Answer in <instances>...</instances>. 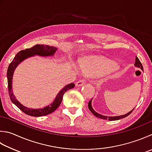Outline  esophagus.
<instances>
[{
    "mask_svg": "<svg viewBox=\"0 0 152 152\" xmlns=\"http://www.w3.org/2000/svg\"><path fill=\"white\" fill-rule=\"evenodd\" d=\"M85 83V79H81L80 81L77 82L76 86H77V87H81V86H82L83 85H84Z\"/></svg>",
    "mask_w": 152,
    "mask_h": 152,
    "instance_id": "esophagus-1",
    "label": "esophagus"
}]
</instances>
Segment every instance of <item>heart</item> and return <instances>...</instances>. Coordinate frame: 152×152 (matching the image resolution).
Segmentation results:
<instances>
[{
	"instance_id": "obj_1",
	"label": "heart",
	"mask_w": 152,
	"mask_h": 152,
	"mask_svg": "<svg viewBox=\"0 0 152 152\" xmlns=\"http://www.w3.org/2000/svg\"><path fill=\"white\" fill-rule=\"evenodd\" d=\"M79 67L85 74L94 76L109 72L115 68V65L104 59L91 56L82 59L79 63Z\"/></svg>"
}]
</instances>
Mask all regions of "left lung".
Listing matches in <instances>:
<instances>
[{
	"instance_id": "8db88e82",
	"label": "left lung",
	"mask_w": 152,
	"mask_h": 152,
	"mask_svg": "<svg viewBox=\"0 0 152 152\" xmlns=\"http://www.w3.org/2000/svg\"><path fill=\"white\" fill-rule=\"evenodd\" d=\"M134 65H135V66L137 67L140 68L142 71H144V69H143V66H142V64H141V62L140 61L139 59H138V58H137V57H136V61H135V64H134ZM91 101H92V99H91V101H90L89 102H88V108H89V110H91V113H92L95 116L98 117V118L104 119V120H108V121H117V120H120V119H121V118H125V117H126V116H128V115H130V114L132 113V111L134 110V108H134L133 110H132L130 112H129V113H128L127 114H124V115L116 116H107L101 115V114L97 113L96 112L94 111V109L93 108V107H92V106H91Z\"/></svg>"
}]
</instances>
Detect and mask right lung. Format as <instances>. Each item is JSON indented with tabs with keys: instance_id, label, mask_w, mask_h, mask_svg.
Here are the masks:
<instances>
[{
	"instance_id": "obj_1",
	"label": "right lung",
	"mask_w": 152,
	"mask_h": 152,
	"mask_svg": "<svg viewBox=\"0 0 152 152\" xmlns=\"http://www.w3.org/2000/svg\"><path fill=\"white\" fill-rule=\"evenodd\" d=\"M58 48L53 46H50V45H36L34 46L31 47L29 49H26L24 50H21L16 54V56L10 63L9 66L8 67L7 70V80H8V93L9 96L14 104L18 107L20 110H21L23 113L28 114L31 116H45L48 114H51V113L55 111L57 108L59 107V106L61 104L62 101L63 96L67 91L75 87V84L70 83L62 88L59 91V93L57 94L55 100L51 104L47 106L44 108H38V109H33V108H29L23 106L20 102L17 101L15 96L13 94L12 91V77L14 74V71L15 70L16 67L24 61V59H27L30 57L34 56H53L56 53Z\"/></svg>"
}]
</instances>
